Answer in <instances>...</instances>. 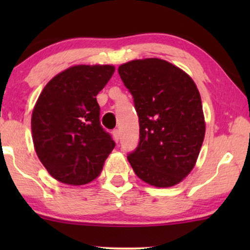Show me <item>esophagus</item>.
<instances>
[{
  "label": "esophagus",
  "instance_id": "34e87169",
  "mask_svg": "<svg viewBox=\"0 0 250 250\" xmlns=\"http://www.w3.org/2000/svg\"><path fill=\"white\" fill-rule=\"evenodd\" d=\"M113 137H114V140H115V141L117 142L120 140V130L119 129H114L113 130Z\"/></svg>",
  "mask_w": 250,
  "mask_h": 250
}]
</instances>
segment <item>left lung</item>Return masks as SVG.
<instances>
[{
    "label": "left lung",
    "instance_id": "1",
    "mask_svg": "<svg viewBox=\"0 0 250 250\" xmlns=\"http://www.w3.org/2000/svg\"><path fill=\"white\" fill-rule=\"evenodd\" d=\"M134 99L140 141L127 159L135 174L155 187H171L190 173L205 139L196 84L165 60H134L119 67Z\"/></svg>",
    "mask_w": 250,
    "mask_h": 250
}]
</instances>
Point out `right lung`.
<instances>
[{"label": "right lung", "mask_w": 250, "mask_h": 250, "mask_svg": "<svg viewBox=\"0 0 250 250\" xmlns=\"http://www.w3.org/2000/svg\"><path fill=\"white\" fill-rule=\"evenodd\" d=\"M113 65H74L54 79L39 96L31 131L36 154L54 179L71 186L91 182L115 142L100 123L96 95Z\"/></svg>", "instance_id": "add662e5"}]
</instances>
